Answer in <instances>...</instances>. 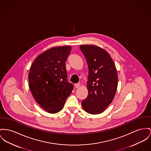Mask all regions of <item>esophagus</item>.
<instances>
[{
	"mask_svg": "<svg viewBox=\"0 0 151 151\" xmlns=\"http://www.w3.org/2000/svg\"><path fill=\"white\" fill-rule=\"evenodd\" d=\"M80 86V83H76V84H75V87H76V88H78Z\"/></svg>",
	"mask_w": 151,
	"mask_h": 151,
	"instance_id": "34e87169",
	"label": "esophagus"
}]
</instances>
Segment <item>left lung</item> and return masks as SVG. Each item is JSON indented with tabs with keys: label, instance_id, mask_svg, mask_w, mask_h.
Segmentation results:
<instances>
[{
	"label": "left lung",
	"instance_id": "8db88e82",
	"mask_svg": "<svg viewBox=\"0 0 151 151\" xmlns=\"http://www.w3.org/2000/svg\"><path fill=\"white\" fill-rule=\"evenodd\" d=\"M88 66V95L82 101L87 113H102L113 100L118 84V76L113 60L107 51L94 45H81Z\"/></svg>",
	"mask_w": 151,
	"mask_h": 151
}]
</instances>
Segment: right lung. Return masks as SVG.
<instances>
[{
	"label": "right lung",
	"mask_w": 151,
	"mask_h": 151,
	"mask_svg": "<svg viewBox=\"0 0 151 151\" xmlns=\"http://www.w3.org/2000/svg\"><path fill=\"white\" fill-rule=\"evenodd\" d=\"M71 50L69 46L52 48L40 55L31 66L28 77L31 92L49 113L60 111L74 89L68 80L65 65Z\"/></svg>",
	"instance_id": "obj_1"
}]
</instances>
